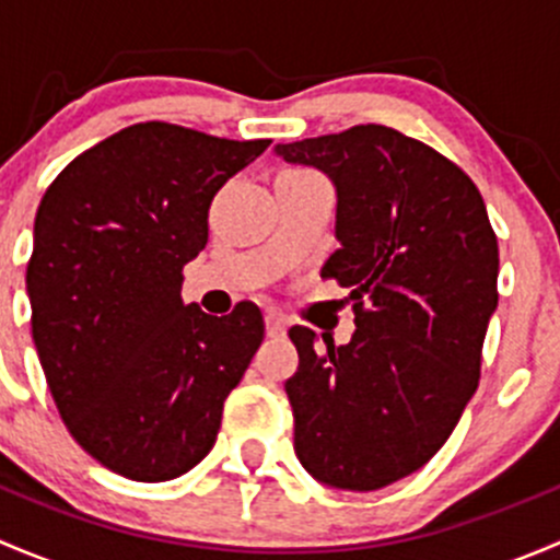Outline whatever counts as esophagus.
<instances>
[{
	"mask_svg": "<svg viewBox=\"0 0 560 560\" xmlns=\"http://www.w3.org/2000/svg\"><path fill=\"white\" fill-rule=\"evenodd\" d=\"M265 332L268 336H284L287 332V319L276 312H265Z\"/></svg>",
	"mask_w": 560,
	"mask_h": 560,
	"instance_id": "esophagus-1",
	"label": "esophagus"
}]
</instances>
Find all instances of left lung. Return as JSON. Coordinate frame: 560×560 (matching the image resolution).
<instances>
[{
    "label": "left lung",
    "mask_w": 560,
    "mask_h": 560,
    "mask_svg": "<svg viewBox=\"0 0 560 560\" xmlns=\"http://www.w3.org/2000/svg\"><path fill=\"white\" fill-rule=\"evenodd\" d=\"M290 165L336 186V241L322 279L347 287L352 341L295 325L287 380L295 455L338 490H380L442 450L479 382L499 306V241L479 189L431 145L382 124L279 143Z\"/></svg>",
    "instance_id": "1"
}]
</instances>
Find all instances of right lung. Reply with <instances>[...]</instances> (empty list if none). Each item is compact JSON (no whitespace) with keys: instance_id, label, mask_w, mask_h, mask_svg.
Returning <instances> with one entry per match:
<instances>
[{"instance_id":"obj_1","label":"right lung","mask_w":560,"mask_h":560,"mask_svg":"<svg viewBox=\"0 0 560 560\" xmlns=\"http://www.w3.org/2000/svg\"><path fill=\"white\" fill-rule=\"evenodd\" d=\"M268 145L135 124L43 195L26 268L37 358L67 431L121 477L165 482L211 453L262 343L254 303L184 306L180 270L208 244L213 195Z\"/></svg>"}]
</instances>
